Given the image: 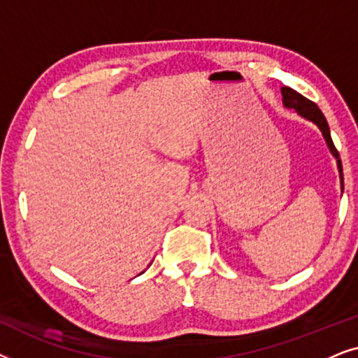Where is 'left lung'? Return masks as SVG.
I'll return each instance as SVG.
<instances>
[{"instance_id": "1", "label": "left lung", "mask_w": 358, "mask_h": 358, "mask_svg": "<svg viewBox=\"0 0 358 358\" xmlns=\"http://www.w3.org/2000/svg\"><path fill=\"white\" fill-rule=\"evenodd\" d=\"M282 99H283V106H285L287 109L296 110L298 114H300L301 117H305L306 120H311L313 124H316L317 129L321 130V134H322V136H324V140H326L327 146H329L332 156L337 159V169H339V178H341V189L344 190V173H342V163L339 158V151L336 150L334 143H332L329 125H327L326 117L322 115L320 107H317L313 101L306 99L305 96H301L300 92H296L295 90H292V87H287V86L282 87Z\"/></svg>"}]
</instances>
